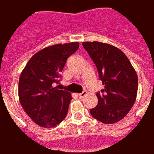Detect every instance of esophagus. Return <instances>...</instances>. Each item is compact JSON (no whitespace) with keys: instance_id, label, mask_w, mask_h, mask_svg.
I'll use <instances>...</instances> for the list:
<instances>
[{"instance_id":"obj_1","label":"esophagus","mask_w":154,"mask_h":154,"mask_svg":"<svg viewBox=\"0 0 154 154\" xmlns=\"http://www.w3.org/2000/svg\"><path fill=\"white\" fill-rule=\"evenodd\" d=\"M87 94V91H82V93L78 94V97H80V98H83V97H85V96H86Z\"/></svg>"}]
</instances>
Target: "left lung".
Segmentation results:
<instances>
[{"label": "left lung", "mask_w": 154, "mask_h": 154, "mask_svg": "<svg viewBox=\"0 0 154 154\" xmlns=\"http://www.w3.org/2000/svg\"><path fill=\"white\" fill-rule=\"evenodd\" d=\"M82 46L96 64L104 85L97 92L98 104L91 115L104 124L121 120L135 102L138 77L129 58L118 48L100 42H84Z\"/></svg>", "instance_id": "left-lung-1"}]
</instances>
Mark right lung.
I'll return each instance as SVG.
<instances>
[{"label":"right lung","instance_id":"1","mask_svg":"<svg viewBox=\"0 0 154 154\" xmlns=\"http://www.w3.org/2000/svg\"><path fill=\"white\" fill-rule=\"evenodd\" d=\"M78 48V42L44 48L22 71L19 100L26 114L41 127H55L67 116L72 97L68 91L54 86L59 83L67 59Z\"/></svg>","mask_w":154,"mask_h":154}]
</instances>
